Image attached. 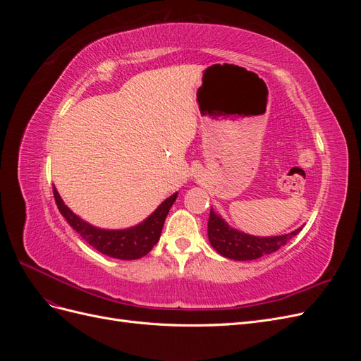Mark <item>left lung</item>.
I'll return each mask as SVG.
<instances>
[{
	"mask_svg": "<svg viewBox=\"0 0 361 361\" xmlns=\"http://www.w3.org/2000/svg\"><path fill=\"white\" fill-rule=\"evenodd\" d=\"M300 231L301 228H297L288 235L271 238L251 236L228 227L224 220L212 212V209L209 221H207V236H209L212 247L221 256L233 260H253L274 253L280 247L286 245L295 235H298Z\"/></svg>",
	"mask_w": 361,
	"mask_h": 361,
	"instance_id": "left-lung-1",
	"label": "left lung"
}]
</instances>
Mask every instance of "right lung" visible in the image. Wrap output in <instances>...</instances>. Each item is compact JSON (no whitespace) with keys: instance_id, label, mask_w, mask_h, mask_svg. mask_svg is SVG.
Returning <instances> with one entry per match:
<instances>
[{"instance_id":"add662e5","label":"right lung","mask_w":361,"mask_h":361,"mask_svg":"<svg viewBox=\"0 0 361 361\" xmlns=\"http://www.w3.org/2000/svg\"><path fill=\"white\" fill-rule=\"evenodd\" d=\"M54 199L59 206V211L66 218V221L72 226L75 232H78L80 236L85 243H89L93 248L101 251L102 255L110 256L114 259L122 260H133L146 256L154 245L159 241L162 232L164 221L170 211L171 204L178 197V192L173 194L166 202L159 204L158 209L152 214L146 221L141 224L126 228V231H102L90 226L89 223L82 221L80 216H76L69 207L64 204L59 195L56 187L52 188Z\"/></svg>"}]
</instances>
